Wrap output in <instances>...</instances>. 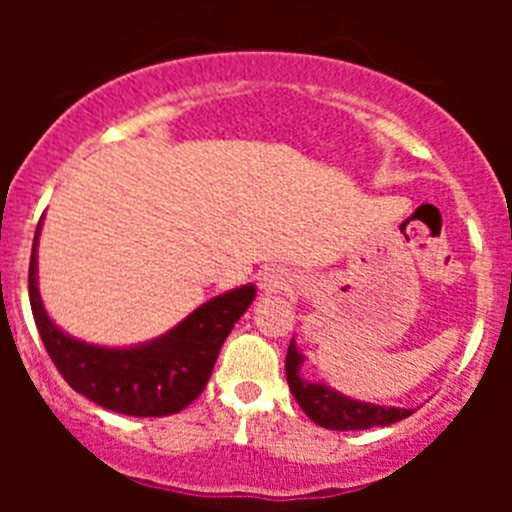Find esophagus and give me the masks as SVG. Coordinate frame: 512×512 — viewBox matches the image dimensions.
<instances>
[{"label":"esophagus","instance_id":"1","mask_svg":"<svg viewBox=\"0 0 512 512\" xmlns=\"http://www.w3.org/2000/svg\"><path fill=\"white\" fill-rule=\"evenodd\" d=\"M257 280H260V287L265 289V292H277V289L289 285V275L285 270H280V267H265Z\"/></svg>","mask_w":512,"mask_h":512}]
</instances>
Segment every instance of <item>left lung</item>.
Here are the masks:
<instances>
[{
  "mask_svg": "<svg viewBox=\"0 0 512 512\" xmlns=\"http://www.w3.org/2000/svg\"><path fill=\"white\" fill-rule=\"evenodd\" d=\"M304 354L299 352L294 339L289 342L285 371L287 384L302 411L312 418L317 426L329 431H364L371 426H389L401 418L414 414V409H399V406H376L369 401H356L352 396L339 394L337 389L327 386L324 381L302 379Z\"/></svg>",
  "mask_w": 512,
  "mask_h": 512,
  "instance_id": "left-lung-1",
  "label": "left lung"
}]
</instances>
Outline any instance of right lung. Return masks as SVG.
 Here are the masks:
<instances>
[{
    "instance_id": "right-lung-1",
    "label": "right lung",
    "mask_w": 512,
    "mask_h": 512,
    "mask_svg": "<svg viewBox=\"0 0 512 512\" xmlns=\"http://www.w3.org/2000/svg\"><path fill=\"white\" fill-rule=\"evenodd\" d=\"M36 227L29 262V302L46 352L69 386L108 411L126 416H170L203 394L220 347L255 299V285H242L200 304L183 322L151 342L98 347L81 342L46 314L36 280Z\"/></svg>"
}]
</instances>
